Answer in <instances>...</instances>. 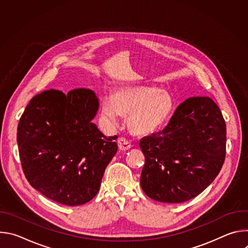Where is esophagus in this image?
<instances>
[{
  "instance_id": "esophagus-1",
  "label": "esophagus",
  "mask_w": 248,
  "mask_h": 248,
  "mask_svg": "<svg viewBox=\"0 0 248 248\" xmlns=\"http://www.w3.org/2000/svg\"><path fill=\"white\" fill-rule=\"evenodd\" d=\"M118 145H119V148L123 151H125V150H128L130 147H131V143L129 142V141L124 138V137H120L119 140H118Z\"/></svg>"
}]
</instances>
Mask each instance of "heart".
<instances>
[{
  "mask_svg": "<svg viewBox=\"0 0 248 248\" xmlns=\"http://www.w3.org/2000/svg\"><path fill=\"white\" fill-rule=\"evenodd\" d=\"M173 109L170 95L153 86H126L119 89L114 97L102 101L104 119L116 124L121 115L128 116L127 124L136 135H147L163 125Z\"/></svg>",
  "mask_w": 248,
  "mask_h": 248,
  "instance_id": "obj_1",
  "label": "heart"
}]
</instances>
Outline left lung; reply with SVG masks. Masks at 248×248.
<instances>
[{
  "label": "left lung",
  "instance_id": "obj_1",
  "mask_svg": "<svg viewBox=\"0 0 248 248\" xmlns=\"http://www.w3.org/2000/svg\"><path fill=\"white\" fill-rule=\"evenodd\" d=\"M226 135L225 120L213 100L186 99L162 131L140 140L145 157L141 188L148 197L165 203L196 197L223 167Z\"/></svg>",
  "mask_w": 248,
  "mask_h": 248
}]
</instances>
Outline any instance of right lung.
<instances>
[{
	"mask_svg": "<svg viewBox=\"0 0 248 248\" xmlns=\"http://www.w3.org/2000/svg\"><path fill=\"white\" fill-rule=\"evenodd\" d=\"M98 108L86 88L46 90L26 106L17 125L19 158L28 183L47 198L78 206L99 191L118 144L92 123Z\"/></svg>",
	"mask_w": 248,
	"mask_h": 248,
	"instance_id": "1",
	"label": "right lung"
}]
</instances>
